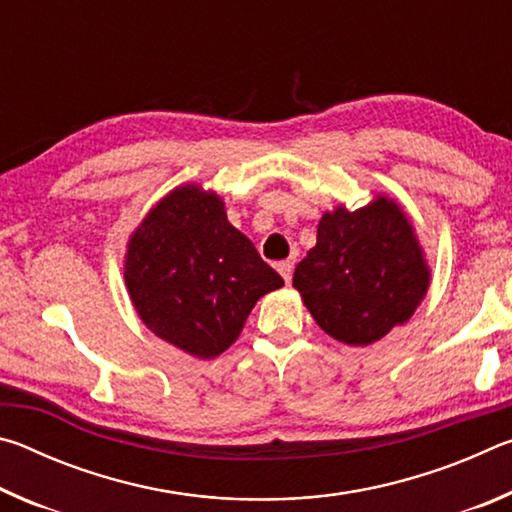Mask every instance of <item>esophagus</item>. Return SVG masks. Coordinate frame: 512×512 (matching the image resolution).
<instances>
[{"label": "esophagus", "mask_w": 512, "mask_h": 512, "mask_svg": "<svg viewBox=\"0 0 512 512\" xmlns=\"http://www.w3.org/2000/svg\"><path fill=\"white\" fill-rule=\"evenodd\" d=\"M277 273L282 275L284 282H291V275H293V262H280L277 264Z\"/></svg>", "instance_id": "esophagus-1"}]
</instances>
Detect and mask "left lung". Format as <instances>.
Segmentation results:
<instances>
[{
  "label": "left lung",
  "instance_id": "obj_1",
  "mask_svg": "<svg viewBox=\"0 0 512 512\" xmlns=\"http://www.w3.org/2000/svg\"><path fill=\"white\" fill-rule=\"evenodd\" d=\"M429 277L411 221L391 198L377 196L361 210L339 205L323 214L293 287L332 339L370 345L413 316Z\"/></svg>",
  "mask_w": 512,
  "mask_h": 512
}]
</instances>
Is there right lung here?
I'll use <instances>...</instances> for the list:
<instances>
[{
    "mask_svg": "<svg viewBox=\"0 0 512 512\" xmlns=\"http://www.w3.org/2000/svg\"><path fill=\"white\" fill-rule=\"evenodd\" d=\"M124 280L142 323L198 359L228 350L255 302L284 284L230 225L221 198L198 185L176 187L146 214Z\"/></svg>",
    "mask_w": 512,
    "mask_h": 512,
    "instance_id": "1",
    "label": "right lung"
}]
</instances>
